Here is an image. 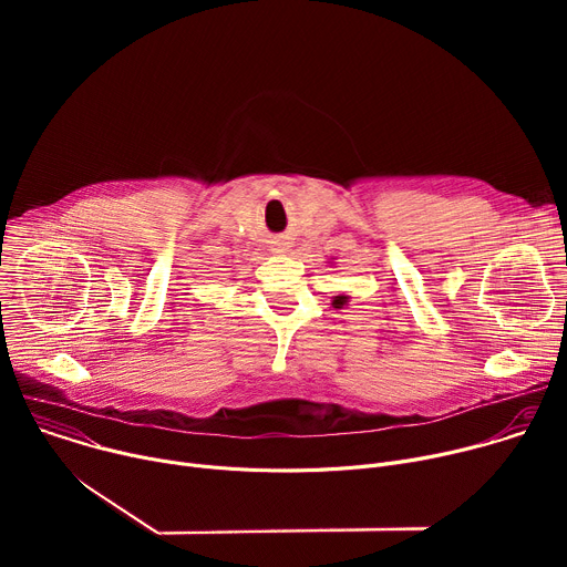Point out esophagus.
I'll use <instances>...</instances> for the list:
<instances>
[{"label":"esophagus","mask_w":567,"mask_h":567,"mask_svg":"<svg viewBox=\"0 0 567 567\" xmlns=\"http://www.w3.org/2000/svg\"><path fill=\"white\" fill-rule=\"evenodd\" d=\"M287 249H289V241L285 237H274V241H271V251L274 254H285Z\"/></svg>","instance_id":"esophagus-1"}]
</instances>
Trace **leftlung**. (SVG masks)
<instances>
[{"label": "left lung", "instance_id": "left-lung-1", "mask_svg": "<svg viewBox=\"0 0 567 567\" xmlns=\"http://www.w3.org/2000/svg\"><path fill=\"white\" fill-rule=\"evenodd\" d=\"M334 302H339V300H334Z\"/></svg>", "mask_w": 567, "mask_h": 567}]
</instances>
